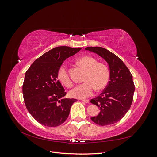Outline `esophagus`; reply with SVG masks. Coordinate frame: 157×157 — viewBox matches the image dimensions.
<instances>
[{
    "label": "esophagus",
    "instance_id": "1",
    "mask_svg": "<svg viewBox=\"0 0 157 157\" xmlns=\"http://www.w3.org/2000/svg\"><path fill=\"white\" fill-rule=\"evenodd\" d=\"M82 101L84 103H90V101L88 100V99H82Z\"/></svg>",
    "mask_w": 157,
    "mask_h": 157
}]
</instances>
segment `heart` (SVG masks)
Returning <instances> with one entry per match:
<instances>
[{"instance_id":"obj_1","label":"heart","mask_w":157,"mask_h":157,"mask_svg":"<svg viewBox=\"0 0 157 157\" xmlns=\"http://www.w3.org/2000/svg\"><path fill=\"white\" fill-rule=\"evenodd\" d=\"M77 62L87 70V73L84 78L85 82L78 85L69 92L71 97L86 98L91 96L96 88L98 91H100L107 86L109 80V70L106 65L98 62L96 59L90 56L80 57L77 59ZM58 78L65 86L71 88L73 86V82L65 65L59 67Z\"/></svg>"}]
</instances>
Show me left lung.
Wrapping results in <instances>:
<instances>
[{
  "label": "left lung",
  "mask_w": 157,
  "mask_h": 157,
  "mask_svg": "<svg viewBox=\"0 0 157 157\" xmlns=\"http://www.w3.org/2000/svg\"><path fill=\"white\" fill-rule=\"evenodd\" d=\"M85 50L105 59L110 71L105 89L90 101L100 110L97 116L91 117V120L99 126L115 124L126 115L132 105L135 91L132 75L124 62L108 50L98 46L87 47Z\"/></svg>",
  "instance_id": "8db88e82"
}]
</instances>
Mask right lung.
Instances as JSON below:
<instances>
[{"label": "right lung", "instance_id": "right-lung-1", "mask_svg": "<svg viewBox=\"0 0 157 157\" xmlns=\"http://www.w3.org/2000/svg\"><path fill=\"white\" fill-rule=\"evenodd\" d=\"M81 48L58 46L36 59L26 71L23 94L28 111L42 125L56 127L67 119L75 99L63 98L66 92L58 72L63 61Z\"/></svg>", "mask_w": 157, "mask_h": 157}]
</instances>
